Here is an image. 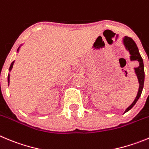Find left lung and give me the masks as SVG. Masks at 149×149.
Listing matches in <instances>:
<instances>
[{
	"label": "left lung",
	"mask_w": 149,
	"mask_h": 149,
	"mask_svg": "<svg viewBox=\"0 0 149 149\" xmlns=\"http://www.w3.org/2000/svg\"><path fill=\"white\" fill-rule=\"evenodd\" d=\"M124 44H125V47L129 51L131 54V60L133 61H137L139 63V65L137 68H135V72L137 74V78H138L139 84H140V87H139L138 93H137V97L135 98V100H134L133 103L131 104V106H129V107L126 109V110L125 111V112H127L128 111H129L132 107L135 105V103H137V101L138 100V99L140 98V95L142 94V91H143V85H144V78H145V72H144V65H143V58H141L140 53H139L138 48H137V44L135 43V42L134 41L133 39L132 38H129V37H125L124 38Z\"/></svg>",
	"instance_id": "left-lung-1"
}]
</instances>
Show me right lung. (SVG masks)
<instances>
[{
    "label": "right lung",
    "mask_w": 149,
    "mask_h": 149,
    "mask_svg": "<svg viewBox=\"0 0 149 149\" xmlns=\"http://www.w3.org/2000/svg\"><path fill=\"white\" fill-rule=\"evenodd\" d=\"M17 50H18V49H17ZM14 62H15V61H13V62H12V63H11L10 67H9V71H10L11 69H12V66H13V64H14ZM8 83H9V75H8Z\"/></svg>",
    "instance_id": "right-lung-1"
}]
</instances>
